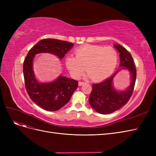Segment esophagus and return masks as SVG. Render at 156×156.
Returning a JSON list of instances; mask_svg holds the SVG:
<instances>
[{
    "instance_id": "1",
    "label": "esophagus",
    "mask_w": 156,
    "mask_h": 156,
    "mask_svg": "<svg viewBox=\"0 0 156 156\" xmlns=\"http://www.w3.org/2000/svg\"><path fill=\"white\" fill-rule=\"evenodd\" d=\"M84 84V82H82V81H79V82L78 83L79 86H82V85H83Z\"/></svg>"
}]
</instances>
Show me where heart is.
I'll use <instances>...</instances> for the list:
<instances>
[{
    "label": "heart",
    "instance_id": "1",
    "mask_svg": "<svg viewBox=\"0 0 156 156\" xmlns=\"http://www.w3.org/2000/svg\"><path fill=\"white\" fill-rule=\"evenodd\" d=\"M75 56L68 55L66 65L74 78H79L84 70L86 77L94 81H102L114 72L119 59L117 51L111 47L85 45L75 51Z\"/></svg>",
    "mask_w": 156,
    "mask_h": 156
}]
</instances>
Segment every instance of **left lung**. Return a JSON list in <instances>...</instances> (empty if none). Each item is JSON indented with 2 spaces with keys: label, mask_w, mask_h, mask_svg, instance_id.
Here are the masks:
<instances>
[{
  "label": "left lung",
  "mask_w": 156,
  "mask_h": 156,
  "mask_svg": "<svg viewBox=\"0 0 156 156\" xmlns=\"http://www.w3.org/2000/svg\"><path fill=\"white\" fill-rule=\"evenodd\" d=\"M114 47L120 53V68L103 81L93 84L88 99L91 107L102 115L110 114L125 105L133 92L136 81V71L131 55L119 44H114ZM122 70H126L129 72L130 84L125 90L120 91L113 85V80L115 75Z\"/></svg>",
  "instance_id": "8db88e82"
}]
</instances>
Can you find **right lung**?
Listing matches in <instances>:
<instances>
[{
  "label": "right lung",
  "instance_id": "1",
  "mask_svg": "<svg viewBox=\"0 0 156 156\" xmlns=\"http://www.w3.org/2000/svg\"><path fill=\"white\" fill-rule=\"evenodd\" d=\"M73 45L68 41L53 38L44 39L32 47L25 59L23 75L27 92L36 104L46 111H58L67 104L78 87V82L62 75L53 81L39 82L33 69L34 56L39 53H51L61 60Z\"/></svg>",
  "mask_w": 156,
  "mask_h": 156
}]
</instances>
